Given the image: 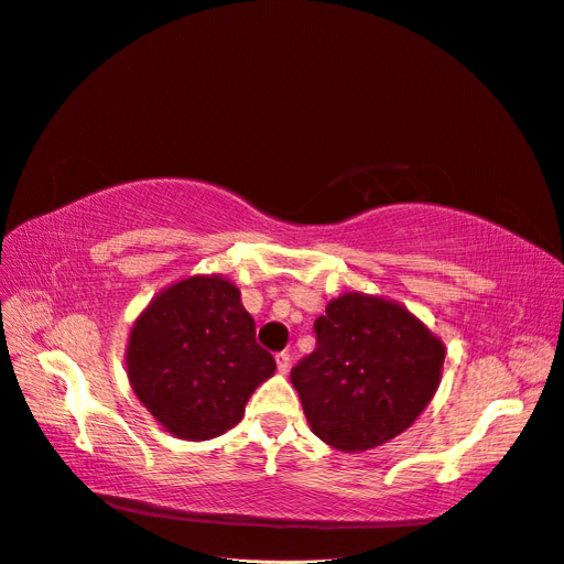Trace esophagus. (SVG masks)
I'll list each match as a JSON object with an SVG mask.
<instances>
[{"label":"esophagus","mask_w":564,"mask_h":564,"mask_svg":"<svg viewBox=\"0 0 564 564\" xmlns=\"http://www.w3.org/2000/svg\"><path fill=\"white\" fill-rule=\"evenodd\" d=\"M290 362H293V358H290V354H288V351L276 354V368H279V372H281V375H285V372L290 370Z\"/></svg>","instance_id":"obj_1"}]
</instances>
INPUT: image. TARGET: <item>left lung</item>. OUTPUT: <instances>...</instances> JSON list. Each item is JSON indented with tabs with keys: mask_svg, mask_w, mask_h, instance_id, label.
Instances as JSON below:
<instances>
[{
	"mask_svg": "<svg viewBox=\"0 0 564 564\" xmlns=\"http://www.w3.org/2000/svg\"><path fill=\"white\" fill-rule=\"evenodd\" d=\"M316 349L290 372L306 422L341 452L384 445L438 391L445 344L398 302L347 293L316 318Z\"/></svg>",
	"mask_w": 564,
	"mask_h": 564,
	"instance_id": "obj_1",
	"label": "left lung"
}]
</instances>
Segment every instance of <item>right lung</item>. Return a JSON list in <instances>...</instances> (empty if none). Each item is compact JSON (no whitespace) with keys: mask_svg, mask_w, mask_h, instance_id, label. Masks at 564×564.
<instances>
[{"mask_svg":"<svg viewBox=\"0 0 564 564\" xmlns=\"http://www.w3.org/2000/svg\"><path fill=\"white\" fill-rule=\"evenodd\" d=\"M274 370L239 288L220 274L161 290L126 347L138 401L183 441H210L239 424L248 398Z\"/></svg>","mask_w":564,"mask_h":564,"instance_id":"obj_1","label":"right lung"}]
</instances>
